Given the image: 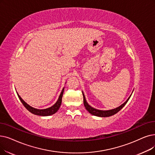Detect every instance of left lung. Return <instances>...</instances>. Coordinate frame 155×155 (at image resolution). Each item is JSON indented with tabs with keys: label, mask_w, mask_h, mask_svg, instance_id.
Here are the masks:
<instances>
[{
	"label": "left lung",
	"mask_w": 155,
	"mask_h": 155,
	"mask_svg": "<svg viewBox=\"0 0 155 155\" xmlns=\"http://www.w3.org/2000/svg\"><path fill=\"white\" fill-rule=\"evenodd\" d=\"M82 94H83V97H84V106H85V107L86 108V110L88 111L91 114H92V115H93L94 116L100 117H108L115 115V114H116L120 110H122L123 108V107L127 104L128 101L129 100V99L132 95L131 94V95L129 96V97L127 99V101L124 104L120 105L119 107H117V108L110 110H99L94 108V107L91 106L88 103H87V101L85 99V96H84L83 92H82Z\"/></svg>",
	"instance_id": "1"
}]
</instances>
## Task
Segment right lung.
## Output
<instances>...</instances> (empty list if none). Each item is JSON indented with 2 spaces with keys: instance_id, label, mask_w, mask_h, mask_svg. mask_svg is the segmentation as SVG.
<instances>
[{
  "instance_id": "right-lung-1",
  "label": "right lung",
  "mask_w": 155,
  "mask_h": 155,
  "mask_svg": "<svg viewBox=\"0 0 155 155\" xmlns=\"http://www.w3.org/2000/svg\"><path fill=\"white\" fill-rule=\"evenodd\" d=\"M64 89V88L63 89L61 94H60V96L57 101V102L53 106L49 107V108H46V109H44V110H38V109H36V108H34V107L30 106V105H28L27 103L24 101L22 99V98L19 96V94L18 93H17V94H18V96L19 99H20V101H21V102L23 103L24 106L30 112H31L33 114H34V115H39V116H49V115H53V114L56 113L58 111L60 106H61V104L62 97H63Z\"/></svg>"
}]
</instances>
